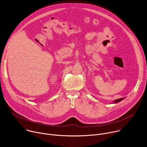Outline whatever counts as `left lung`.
<instances>
[{"instance_id": "8db88e82", "label": "left lung", "mask_w": 147, "mask_h": 147, "mask_svg": "<svg viewBox=\"0 0 147 147\" xmlns=\"http://www.w3.org/2000/svg\"><path fill=\"white\" fill-rule=\"evenodd\" d=\"M124 98H120V99H116L113 102H112V103H117L120 101H121L123 99H124Z\"/></svg>"}]
</instances>
